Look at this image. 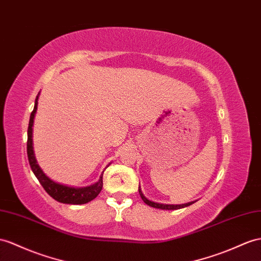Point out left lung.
I'll return each instance as SVG.
<instances>
[{
	"label": "left lung",
	"mask_w": 261,
	"mask_h": 261,
	"mask_svg": "<svg viewBox=\"0 0 261 261\" xmlns=\"http://www.w3.org/2000/svg\"><path fill=\"white\" fill-rule=\"evenodd\" d=\"M139 193H140V196H141L143 202L149 205L151 207H154V208H160V210H179V208H183V207L189 206L191 204H193L194 202H191V203H186V204H182V205H168V204H159V203H154V202H151L146 197H144V195L142 194L141 189L139 188Z\"/></svg>",
	"instance_id": "left-lung-1"
}]
</instances>
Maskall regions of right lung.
<instances>
[{
	"instance_id": "obj_1",
	"label": "right lung",
	"mask_w": 261,
	"mask_h": 261,
	"mask_svg": "<svg viewBox=\"0 0 261 261\" xmlns=\"http://www.w3.org/2000/svg\"><path fill=\"white\" fill-rule=\"evenodd\" d=\"M37 100H38V96L35 99L34 110H33L31 113L29 129H28V158H29V162L33 173H34L39 183H41V185L44 188V190L47 192V194L50 195L54 199H56L57 202L64 203V204H73V205L86 204L90 202V200H92L93 198H96L99 193L102 190V185H103L102 175L100 176L99 181L96 184L87 186V188L76 189V188H70V186L62 185L51 181L50 178H48L44 174V172L38 166L34 156V151H33V141H32V132H33L32 126H33V122H34L35 112L37 110Z\"/></svg>"
}]
</instances>
